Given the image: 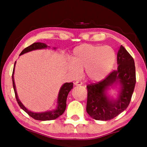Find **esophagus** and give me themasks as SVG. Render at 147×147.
<instances>
[{"mask_svg":"<svg viewBox=\"0 0 147 147\" xmlns=\"http://www.w3.org/2000/svg\"><path fill=\"white\" fill-rule=\"evenodd\" d=\"M74 84H75L76 86H81V85H82V82L80 81H76L74 82Z\"/></svg>","mask_w":147,"mask_h":147,"instance_id":"1","label":"esophagus"}]
</instances>
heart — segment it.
<instances>
[{"mask_svg": "<svg viewBox=\"0 0 147 147\" xmlns=\"http://www.w3.org/2000/svg\"><path fill=\"white\" fill-rule=\"evenodd\" d=\"M115 59V51L111 47L83 44L74 49L69 70L77 78L85 69V74L89 80L99 81L111 71Z\"/></svg>", "mask_w": 147, "mask_h": 147, "instance_id": "b5f03b06", "label": "heart"}]
</instances>
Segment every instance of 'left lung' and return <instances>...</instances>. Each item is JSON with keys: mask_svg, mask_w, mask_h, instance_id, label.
Returning a JSON list of instances; mask_svg holds the SVG:
<instances>
[{"mask_svg": "<svg viewBox=\"0 0 147 147\" xmlns=\"http://www.w3.org/2000/svg\"><path fill=\"white\" fill-rule=\"evenodd\" d=\"M117 64L118 68L102 80L87 86L86 111L95 120H111L125 110L130 102L136 82L135 63L122 45L117 53ZM117 82L121 84L120 94L117 100H109L105 96V90Z\"/></svg>", "mask_w": 147, "mask_h": 147, "instance_id": "8db88e82", "label": "left lung"}]
</instances>
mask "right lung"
<instances>
[{
	"label": "right lung",
	"instance_id": "obj_1",
	"mask_svg": "<svg viewBox=\"0 0 147 147\" xmlns=\"http://www.w3.org/2000/svg\"><path fill=\"white\" fill-rule=\"evenodd\" d=\"M47 46L46 45V44L45 43H39V42H38V43H34L33 44H32L31 45L27 47L26 48L24 49L23 51L21 52V54H20V55H22V54L28 53V52L34 51V50L45 49V48H47ZM16 62H15L13 73H12V82H13V87L16 100L19 106L21 107V108L23 109L26 113H28V115L31 117L36 119V120H39V121L54 120V119H56L58 118V117L61 115L63 113L65 110L67 98L69 91L73 89V83L66 82L61 86L60 90H59V92L58 98V106H57L56 109L52 111H45V112H42V113L32 112V111H29L28 109H27L23 105V104L21 102V101H20L19 99L18 98V96H17L16 89V85H15L14 78H13V73H14L15 65H16Z\"/></svg>",
	"mask_w": 147,
	"mask_h": 147
}]
</instances>
